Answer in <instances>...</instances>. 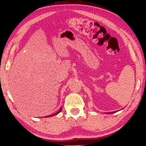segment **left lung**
Instances as JSON below:
<instances>
[{"instance_id": "8db88e82", "label": "left lung", "mask_w": 146, "mask_h": 146, "mask_svg": "<svg viewBox=\"0 0 146 146\" xmlns=\"http://www.w3.org/2000/svg\"><path fill=\"white\" fill-rule=\"evenodd\" d=\"M116 112H117V111H115V112H111V113H108L109 114H110V113H111V114H112V113H116Z\"/></svg>"}]
</instances>
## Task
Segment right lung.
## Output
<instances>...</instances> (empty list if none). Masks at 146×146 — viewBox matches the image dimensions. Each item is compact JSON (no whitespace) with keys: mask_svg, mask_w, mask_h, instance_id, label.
I'll list each match as a JSON object with an SVG mask.
<instances>
[{"mask_svg":"<svg viewBox=\"0 0 146 146\" xmlns=\"http://www.w3.org/2000/svg\"><path fill=\"white\" fill-rule=\"evenodd\" d=\"M61 110H62V108L61 107V109H59V111L57 112V113H55V114H52V115H50V116H45V117H50V116H55V115H56V114H58L59 113H60V112L61 111Z\"/></svg>","mask_w":146,"mask_h":146,"instance_id":"add662e5","label":"right lung"}]
</instances>
